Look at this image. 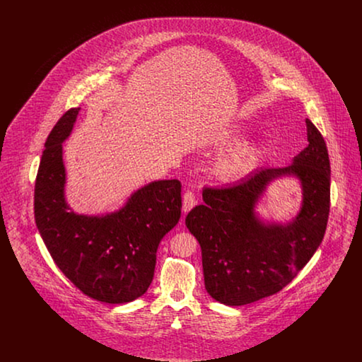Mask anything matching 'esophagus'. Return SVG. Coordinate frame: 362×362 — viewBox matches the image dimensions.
Wrapping results in <instances>:
<instances>
[{
	"mask_svg": "<svg viewBox=\"0 0 362 362\" xmlns=\"http://www.w3.org/2000/svg\"><path fill=\"white\" fill-rule=\"evenodd\" d=\"M197 204H198V199H197V197H195V194H194L192 191H186V192L183 194L182 207H183L185 214H186V213H189V210H191L192 207L195 206Z\"/></svg>",
	"mask_w": 362,
	"mask_h": 362,
	"instance_id": "34e87169",
	"label": "esophagus"
}]
</instances>
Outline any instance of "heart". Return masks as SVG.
<instances>
[{"instance_id":"1","label":"heart","mask_w":362,"mask_h":362,"mask_svg":"<svg viewBox=\"0 0 362 362\" xmlns=\"http://www.w3.org/2000/svg\"><path fill=\"white\" fill-rule=\"evenodd\" d=\"M229 137L238 139L239 132L233 130ZM263 148L258 141L244 142L228 153H225L216 164V175L223 182H235L252 173L260 163Z\"/></svg>"}]
</instances>
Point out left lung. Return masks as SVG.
Returning a JSON list of instances; mask_svg holds the SVG:
<instances>
[{"label":"left lung","instance_id":"1","mask_svg":"<svg viewBox=\"0 0 362 362\" xmlns=\"http://www.w3.org/2000/svg\"><path fill=\"white\" fill-rule=\"evenodd\" d=\"M308 146L282 168H259L230 186L202 191L186 225L202 251L207 293L239 307L285 288L310 262L325 238L329 211V158L325 138L307 119ZM294 177L302 207L286 223L264 222L255 210L267 186Z\"/></svg>","mask_w":362,"mask_h":362}]
</instances>
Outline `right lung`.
Segmentation results:
<instances>
[{
  "instance_id": "right-lung-1",
  "label": "right lung",
  "mask_w": 362,
  "mask_h": 362,
  "mask_svg": "<svg viewBox=\"0 0 362 362\" xmlns=\"http://www.w3.org/2000/svg\"><path fill=\"white\" fill-rule=\"evenodd\" d=\"M80 110L66 111L46 139L35 182V221L55 264L76 288L98 301L124 304L141 297L153 279L157 247L180 218L182 185L155 180L119 210L76 213L65 197L62 144Z\"/></svg>"
}]
</instances>
